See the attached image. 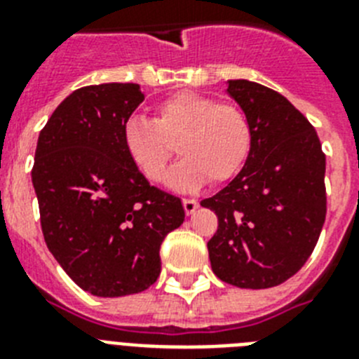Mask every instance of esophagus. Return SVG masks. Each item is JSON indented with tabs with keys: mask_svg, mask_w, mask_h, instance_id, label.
<instances>
[{
	"mask_svg": "<svg viewBox=\"0 0 359 359\" xmlns=\"http://www.w3.org/2000/svg\"><path fill=\"white\" fill-rule=\"evenodd\" d=\"M183 208H185L187 215H192L199 208V203L196 199H183Z\"/></svg>",
	"mask_w": 359,
	"mask_h": 359,
	"instance_id": "1",
	"label": "esophagus"
}]
</instances>
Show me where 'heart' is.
<instances>
[{
    "label": "heart",
    "instance_id": "heart-1",
    "mask_svg": "<svg viewBox=\"0 0 359 359\" xmlns=\"http://www.w3.org/2000/svg\"><path fill=\"white\" fill-rule=\"evenodd\" d=\"M182 160L167 176L174 190L192 192L203 185L230 182L243 170L252 152L253 129L244 111L217 104L207 95L182 91L154 107V116L135 115L126 120L122 140L136 169L149 182H161L172 145Z\"/></svg>",
    "mask_w": 359,
    "mask_h": 359
}]
</instances>
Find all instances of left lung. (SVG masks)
Segmentation results:
<instances>
[{
	"label": "left lung",
	"mask_w": 359,
	"mask_h": 359,
	"mask_svg": "<svg viewBox=\"0 0 359 359\" xmlns=\"http://www.w3.org/2000/svg\"><path fill=\"white\" fill-rule=\"evenodd\" d=\"M253 129L250 158L221 192L203 199L219 219L212 271L243 290L286 282L306 264L325 221V154L309 120L277 91L226 82Z\"/></svg>",
	"instance_id": "left-lung-1"
}]
</instances>
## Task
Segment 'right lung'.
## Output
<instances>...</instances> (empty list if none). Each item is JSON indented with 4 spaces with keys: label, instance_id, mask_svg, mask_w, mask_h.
I'll return each instance as SVG.
<instances>
[{
    "label": "right lung",
    "instance_id": "add662e5",
    "mask_svg": "<svg viewBox=\"0 0 359 359\" xmlns=\"http://www.w3.org/2000/svg\"><path fill=\"white\" fill-rule=\"evenodd\" d=\"M142 102L138 84L86 86L57 106L37 140L32 183L44 241L95 297L152 286L165 236L185 221L182 199L149 185L123 147V123Z\"/></svg>",
    "mask_w": 359,
    "mask_h": 359
}]
</instances>
